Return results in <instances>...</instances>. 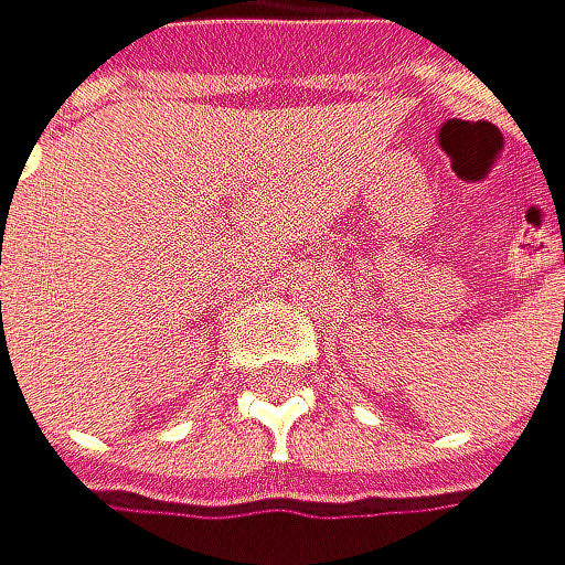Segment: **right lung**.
I'll return each mask as SVG.
<instances>
[{"mask_svg":"<svg viewBox=\"0 0 565 565\" xmlns=\"http://www.w3.org/2000/svg\"><path fill=\"white\" fill-rule=\"evenodd\" d=\"M0 307H2V303H0Z\"/></svg>","mask_w":565,"mask_h":565,"instance_id":"add662e5","label":"right lung"}]
</instances>
